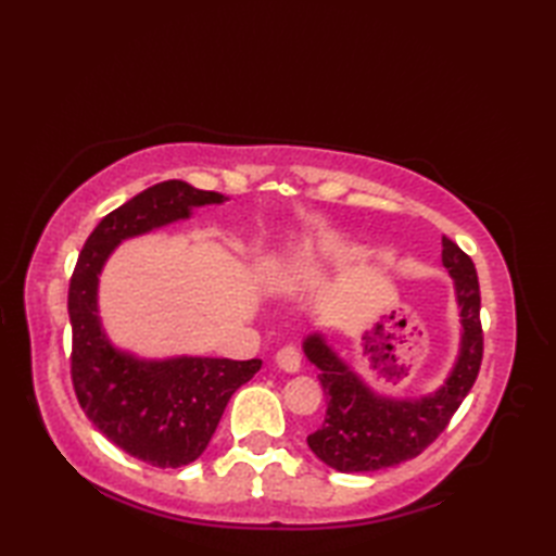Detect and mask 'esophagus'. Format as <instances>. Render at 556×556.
Returning <instances> with one entry per match:
<instances>
[{"mask_svg": "<svg viewBox=\"0 0 556 556\" xmlns=\"http://www.w3.org/2000/svg\"><path fill=\"white\" fill-rule=\"evenodd\" d=\"M277 365L285 372H299L301 370V353L296 346H285L277 351Z\"/></svg>", "mask_w": 556, "mask_h": 556, "instance_id": "34e87169", "label": "esophagus"}]
</instances>
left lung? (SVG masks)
<instances>
[{"label": "left lung", "mask_w": 556, "mask_h": 556, "mask_svg": "<svg viewBox=\"0 0 556 556\" xmlns=\"http://www.w3.org/2000/svg\"><path fill=\"white\" fill-rule=\"evenodd\" d=\"M442 265L454 279L458 308V353L446 380L430 394L389 396L363 380L325 334L303 339V353L327 394V416L308 434L313 454L339 473H370L418 456L430 446L473 387L482 361L478 271L460 248L442 236Z\"/></svg>", "instance_id": "left-lung-1"}]
</instances>
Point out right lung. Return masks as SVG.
I'll use <instances>...</instances> for the list:
<instances>
[{"mask_svg": "<svg viewBox=\"0 0 556 556\" xmlns=\"http://www.w3.org/2000/svg\"><path fill=\"white\" fill-rule=\"evenodd\" d=\"M227 200L179 179L150 186L98 224L71 277V380L78 404L112 444L157 468L188 466L205 452L231 394L263 361L140 358L119 349L100 320V275L116 245Z\"/></svg>", "mask_w": 556, "mask_h": 556, "instance_id": "add662e5", "label": "right lung"}]
</instances>
